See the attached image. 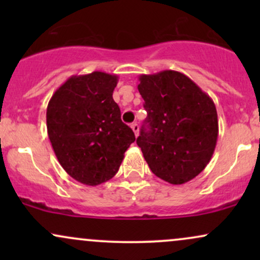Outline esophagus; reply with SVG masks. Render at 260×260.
Segmentation results:
<instances>
[{
    "mask_svg": "<svg viewBox=\"0 0 260 260\" xmlns=\"http://www.w3.org/2000/svg\"><path fill=\"white\" fill-rule=\"evenodd\" d=\"M131 127H132L133 132H134V134H136V137L138 136V133H139V126H138V124H137V123H133L132 126H131Z\"/></svg>",
    "mask_w": 260,
    "mask_h": 260,
    "instance_id": "esophagus-1",
    "label": "esophagus"
}]
</instances>
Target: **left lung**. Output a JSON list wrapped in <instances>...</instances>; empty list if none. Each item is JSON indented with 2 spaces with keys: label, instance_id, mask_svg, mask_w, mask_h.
Instances as JSON below:
<instances>
[{
  "label": "left lung",
  "instance_id": "8db88e82",
  "mask_svg": "<svg viewBox=\"0 0 260 260\" xmlns=\"http://www.w3.org/2000/svg\"><path fill=\"white\" fill-rule=\"evenodd\" d=\"M138 90L147 110L137 144L154 175L171 184L198 176L215 150L219 122L213 99L186 74H142Z\"/></svg>",
  "mask_w": 260,
  "mask_h": 260
}]
</instances>
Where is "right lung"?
I'll return each mask as SVG.
<instances>
[{"label":"right lung","mask_w":260,"mask_h":260,"mask_svg":"<svg viewBox=\"0 0 260 260\" xmlns=\"http://www.w3.org/2000/svg\"><path fill=\"white\" fill-rule=\"evenodd\" d=\"M117 83L116 74L100 71L72 76L47 105V134L56 157L71 177L86 186L111 180L136 140L112 98Z\"/></svg>","instance_id":"obj_1"}]
</instances>
